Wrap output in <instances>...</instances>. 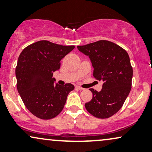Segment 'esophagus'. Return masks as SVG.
Masks as SVG:
<instances>
[{
    "instance_id": "34e87169",
    "label": "esophagus",
    "mask_w": 152,
    "mask_h": 152,
    "mask_svg": "<svg viewBox=\"0 0 152 152\" xmlns=\"http://www.w3.org/2000/svg\"><path fill=\"white\" fill-rule=\"evenodd\" d=\"M76 88H77V89L80 90V91H83V89H84V88H81V87H80V86H76Z\"/></svg>"
}]
</instances>
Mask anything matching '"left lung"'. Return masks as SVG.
<instances>
[{
	"instance_id": "left-lung-1",
	"label": "left lung",
	"mask_w": 152,
	"mask_h": 152,
	"mask_svg": "<svg viewBox=\"0 0 152 152\" xmlns=\"http://www.w3.org/2000/svg\"><path fill=\"white\" fill-rule=\"evenodd\" d=\"M77 48L89 58L94 77L103 81L100 91L90 88L93 98L85 107L95 117L109 118L121 109L129 94L133 76L129 56L121 47L104 40Z\"/></svg>"
}]
</instances>
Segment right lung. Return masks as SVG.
I'll list each match as a JSON object with an SVG mask.
<instances>
[{
  "label": "right lung",
  "instance_id": "1",
  "mask_svg": "<svg viewBox=\"0 0 152 152\" xmlns=\"http://www.w3.org/2000/svg\"><path fill=\"white\" fill-rule=\"evenodd\" d=\"M74 48L40 41L26 47L19 56L15 68L17 89L26 108L36 117H56L74 89L71 83L61 86L53 78L61 59Z\"/></svg>",
  "mask_w": 152,
  "mask_h": 152
}]
</instances>
